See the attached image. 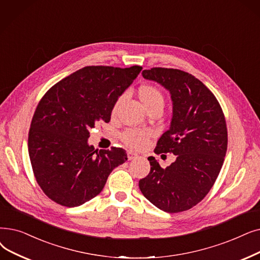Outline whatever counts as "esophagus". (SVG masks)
I'll list each match as a JSON object with an SVG mask.
<instances>
[{
	"mask_svg": "<svg viewBox=\"0 0 260 260\" xmlns=\"http://www.w3.org/2000/svg\"><path fill=\"white\" fill-rule=\"evenodd\" d=\"M137 154L136 153H134V152H132V151H128L127 152V158H128V160H133V159H135V158H137Z\"/></svg>",
	"mask_w": 260,
	"mask_h": 260,
	"instance_id": "1",
	"label": "esophagus"
}]
</instances>
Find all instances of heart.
Returning a JSON list of instances; mask_svg holds the SVG:
<instances>
[{
  "mask_svg": "<svg viewBox=\"0 0 260 260\" xmlns=\"http://www.w3.org/2000/svg\"><path fill=\"white\" fill-rule=\"evenodd\" d=\"M137 95L140 100V102L148 110L154 107H164L165 100L162 93L152 85H141L137 90ZM121 100L122 98H120L114 105V108H112V112H114V114L116 112ZM151 137L152 133L150 131L128 129L122 134L121 139L128 148L133 150H141L144 146H146Z\"/></svg>",
  "mask_w": 260,
  "mask_h": 260,
  "instance_id": "obj_1",
  "label": "heart"
}]
</instances>
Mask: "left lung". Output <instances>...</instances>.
Returning <instances> with one entry per match:
<instances>
[{"instance_id": "left-lung-1", "label": "left lung", "mask_w": 260, "mask_h": 260, "mask_svg": "<svg viewBox=\"0 0 260 260\" xmlns=\"http://www.w3.org/2000/svg\"><path fill=\"white\" fill-rule=\"evenodd\" d=\"M171 94L170 127L156 145L155 153H173L176 159L166 169L149 157V175L139 180L142 194L166 212H180L206 197L220 173L228 150V128L216 96L193 75L178 69L143 70Z\"/></svg>"}]
</instances>
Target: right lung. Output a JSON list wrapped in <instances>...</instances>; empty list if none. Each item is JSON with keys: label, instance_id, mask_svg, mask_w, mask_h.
I'll use <instances>...</instances> for the list:
<instances>
[{"label": "right lung", "instance_id": "obj_1", "mask_svg": "<svg viewBox=\"0 0 260 260\" xmlns=\"http://www.w3.org/2000/svg\"><path fill=\"white\" fill-rule=\"evenodd\" d=\"M142 67L89 66L48 90L31 119L28 154L34 175L52 201L76 207L96 197L115 168L127 160L121 148L95 150L89 129L109 122L119 96Z\"/></svg>", "mask_w": 260, "mask_h": 260}]
</instances>
